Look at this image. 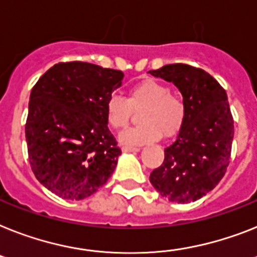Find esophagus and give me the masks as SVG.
Here are the masks:
<instances>
[{
    "mask_svg": "<svg viewBox=\"0 0 257 257\" xmlns=\"http://www.w3.org/2000/svg\"><path fill=\"white\" fill-rule=\"evenodd\" d=\"M122 151H123V152H138V151H139V148H138V147H130V146H123V147H122Z\"/></svg>",
    "mask_w": 257,
    "mask_h": 257,
    "instance_id": "esophagus-1",
    "label": "esophagus"
}]
</instances>
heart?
<instances>
[{"mask_svg":"<svg viewBox=\"0 0 257 257\" xmlns=\"http://www.w3.org/2000/svg\"><path fill=\"white\" fill-rule=\"evenodd\" d=\"M141 111L142 124L120 135L124 144H147L159 138L173 137L185 120V102L180 94L169 90L164 82L146 78L131 86L127 97L113 95L106 102V120L114 130H123L131 122L134 110Z\"/></svg>","mask_w":257,"mask_h":257,"instance_id":"1","label":"heart"}]
</instances>
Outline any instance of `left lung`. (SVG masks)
<instances>
[{
    "label": "left lung",
    "instance_id": "obj_1",
    "mask_svg": "<svg viewBox=\"0 0 257 257\" xmlns=\"http://www.w3.org/2000/svg\"><path fill=\"white\" fill-rule=\"evenodd\" d=\"M150 73L173 82L185 102L184 124L150 181L172 202L200 200L218 185L231 159L234 119L226 90L207 72L188 64H168Z\"/></svg>",
    "mask_w": 257,
    "mask_h": 257
}]
</instances>
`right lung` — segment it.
Returning <instances> with one entry per match:
<instances>
[{
  "label": "right lung",
  "instance_id": "right-lung-1",
  "mask_svg": "<svg viewBox=\"0 0 257 257\" xmlns=\"http://www.w3.org/2000/svg\"><path fill=\"white\" fill-rule=\"evenodd\" d=\"M123 72L85 61L50 68L30 94L26 133L34 175L64 200H84L103 186L120 148L106 120V102Z\"/></svg>",
  "mask_w": 257,
  "mask_h": 257
}]
</instances>
